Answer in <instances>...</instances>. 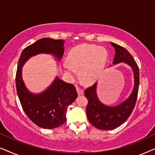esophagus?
<instances>
[{"instance_id":"esophagus-1","label":"esophagus","mask_w":155,"mask_h":155,"mask_svg":"<svg viewBox=\"0 0 155 155\" xmlns=\"http://www.w3.org/2000/svg\"><path fill=\"white\" fill-rule=\"evenodd\" d=\"M77 91H78V95H82L84 94V92H83V90H82V89L79 87H77Z\"/></svg>"}]
</instances>
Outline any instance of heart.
Instances as JSON below:
<instances>
[{
    "label": "heart",
    "mask_w": 155,
    "mask_h": 155,
    "mask_svg": "<svg viewBox=\"0 0 155 155\" xmlns=\"http://www.w3.org/2000/svg\"><path fill=\"white\" fill-rule=\"evenodd\" d=\"M107 50L103 46L93 44H81L73 47L64 64L65 73L70 77L76 75L77 70L84 82L92 84L101 77L108 61Z\"/></svg>",
    "instance_id": "heart-1"
}]
</instances>
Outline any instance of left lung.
Masks as SVG:
<instances>
[{
	"mask_svg": "<svg viewBox=\"0 0 155 155\" xmlns=\"http://www.w3.org/2000/svg\"><path fill=\"white\" fill-rule=\"evenodd\" d=\"M111 44L116 51L113 64L124 63L132 68L134 87L128 99L114 107L104 104L99 100L97 94V82L84 90V95L88 100L86 112L89 121L95 128L104 130L115 129L128 119L135 107L139 88V68L134 58L125 48L113 42Z\"/></svg>",
	"mask_w": 155,
	"mask_h": 155,
	"instance_id": "8db88e82",
	"label": "left lung"
}]
</instances>
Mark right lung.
<instances>
[{"instance_id":"obj_1","label":"right lung","mask_w":155,"mask_h":155,"mask_svg":"<svg viewBox=\"0 0 155 155\" xmlns=\"http://www.w3.org/2000/svg\"><path fill=\"white\" fill-rule=\"evenodd\" d=\"M64 42L62 39L42 38L25 48L18 61L15 83L19 99L29 119L43 128H56L65 124L68 107L77 98V91L73 84L56 77L43 92L34 94L23 81L22 66L31 57L40 54H51L60 61L64 53Z\"/></svg>"}]
</instances>
